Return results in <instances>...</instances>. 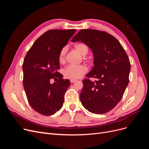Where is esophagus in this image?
Listing matches in <instances>:
<instances>
[{
    "mask_svg": "<svg viewBox=\"0 0 149 149\" xmlns=\"http://www.w3.org/2000/svg\"><path fill=\"white\" fill-rule=\"evenodd\" d=\"M76 81V79H70V82L71 83H74Z\"/></svg>",
    "mask_w": 149,
    "mask_h": 149,
    "instance_id": "1",
    "label": "esophagus"
}]
</instances>
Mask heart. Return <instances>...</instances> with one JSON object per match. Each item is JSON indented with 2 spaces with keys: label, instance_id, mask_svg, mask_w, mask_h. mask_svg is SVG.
Masks as SVG:
<instances>
[{
  "label": "heart",
  "instance_id": "heart-1",
  "mask_svg": "<svg viewBox=\"0 0 149 149\" xmlns=\"http://www.w3.org/2000/svg\"><path fill=\"white\" fill-rule=\"evenodd\" d=\"M75 48L77 51L81 55H85L88 52V47L84 43H78L75 44ZM68 47L65 46L63 47L58 54V61L61 63H64L65 61L66 53L67 52ZM88 68L86 66L83 65H70L67 66L63 70V74L64 76L69 79H78L81 77L84 74L88 72Z\"/></svg>",
  "mask_w": 149,
  "mask_h": 149
}]
</instances>
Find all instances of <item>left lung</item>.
I'll list each match as a JSON object with an SVG mask.
<instances>
[{
    "instance_id": "obj_1",
    "label": "left lung",
    "mask_w": 149,
    "mask_h": 149,
    "mask_svg": "<svg viewBox=\"0 0 149 149\" xmlns=\"http://www.w3.org/2000/svg\"><path fill=\"white\" fill-rule=\"evenodd\" d=\"M71 41L83 42L94 54V66L82 81L81 102L92 113H106L119 103L129 84L130 63L127 53L118 40L103 31L82 29ZM89 77L97 80L91 82Z\"/></svg>"
}]
</instances>
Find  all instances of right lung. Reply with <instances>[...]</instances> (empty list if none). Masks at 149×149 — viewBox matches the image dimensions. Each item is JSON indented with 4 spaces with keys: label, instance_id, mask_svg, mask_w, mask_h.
I'll return each mask as SVG.
<instances>
[{
    "label": "right lung",
    "instance_id": "1",
    "mask_svg": "<svg viewBox=\"0 0 149 149\" xmlns=\"http://www.w3.org/2000/svg\"><path fill=\"white\" fill-rule=\"evenodd\" d=\"M75 32V29L47 31L36 40L24 58L22 69L26 96L31 107L42 115H53L63 104L70 81L58 71V54ZM52 79L57 80L51 84Z\"/></svg>",
    "mask_w": 149,
    "mask_h": 149
}]
</instances>
